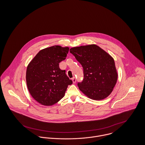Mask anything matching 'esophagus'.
<instances>
[{"label": "esophagus", "mask_w": 145, "mask_h": 145, "mask_svg": "<svg viewBox=\"0 0 145 145\" xmlns=\"http://www.w3.org/2000/svg\"><path fill=\"white\" fill-rule=\"evenodd\" d=\"M72 82H73V83H76V78H75V77H73V78H72Z\"/></svg>", "instance_id": "1"}]
</instances>
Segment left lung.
Here are the masks:
<instances>
[{"mask_svg": "<svg viewBox=\"0 0 145 145\" xmlns=\"http://www.w3.org/2000/svg\"><path fill=\"white\" fill-rule=\"evenodd\" d=\"M70 52L83 66L84 79L78 83L79 89L93 100L109 95L118 78L113 57L96 44L72 47Z\"/></svg>", "mask_w": 145, "mask_h": 145, "instance_id": "8db88e82", "label": "left lung"}]
</instances>
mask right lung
Listing matches in <instances>:
<instances>
[{"label": "right lung", "mask_w": 145, "mask_h": 145, "mask_svg": "<svg viewBox=\"0 0 145 145\" xmlns=\"http://www.w3.org/2000/svg\"><path fill=\"white\" fill-rule=\"evenodd\" d=\"M69 48L54 46L41 50L28 64L26 82L32 97L39 103L48 106L64 97L69 79L59 63L65 60Z\"/></svg>", "instance_id": "add662e5"}]
</instances>
